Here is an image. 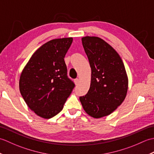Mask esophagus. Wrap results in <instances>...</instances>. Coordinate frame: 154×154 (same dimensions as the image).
Returning a JSON list of instances; mask_svg holds the SVG:
<instances>
[{"instance_id": "obj_1", "label": "esophagus", "mask_w": 154, "mask_h": 154, "mask_svg": "<svg viewBox=\"0 0 154 154\" xmlns=\"http://www.w3.org/2000/svg\"><path fill=\"white\" fill-rule=\"evenodd\" d=\"M74 81H75V85H78V84H79V79H75L74 80Z\"/></svg>"}]
</instances>
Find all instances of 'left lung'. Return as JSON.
<instances>
[{
  "instance_id": "obj_1",
  "label": "left lung",
  "mask_w": 154,
  "mask_h": 154,
  "mask_svg": "<svg viewBox=\"0 0 154 154\" xmlns=\"http://www.w3.org/2000/svg\"><path fill=\"white\" fill-rule=\"evenodd\" d=\"M82 44L91 68L89 90L79 100L84 110L94 119L109 115L125 99L128 79L122 59L99 37H83Z\"/></svg>"
}]
</instances>
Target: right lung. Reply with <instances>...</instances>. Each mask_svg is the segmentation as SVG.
I'll list each match as a JSON object with an SVG mask.
<instances>
[{"mask_svg": "<svg viewBox=\"0 0 154 154\" xmlns=\"http://www.w3.org/2000/svg\"><path fill=\"white\" fill-rule=\"evenodd\" d=\"M73 38L54 39L32 55L21 73L19 89L28 106L49 119L63 109L75 84L67 76L64 57Z\"/></svg>", "mask_w": 154, "mask_h": 154, "instance_id": "add662e5", "label": "right lung"}]
</instances>
